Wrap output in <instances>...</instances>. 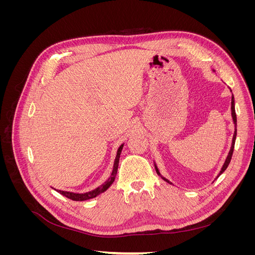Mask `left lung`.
<instances>
[{"instance_id":"1","label":"left lung","mask_w":255,"mask_h":255,"mask_svg":"<svg viewBox=\"0 0 255 255\" xmlns=\"http://www.w3.org/2000/svg\"><path fill=\"white\" fill-rule=\"evenodd\" d=\"M230 91L232 92V90H231V89H230ZM231 116H232V120H233V123H234V134H233V138H232V143H231V148H230V151H229L228 155H227V157H226L225 163H223V165H222V167H221V169H220L219 173L217 174V176H216V179H218L219 175H221L223 172H225V170L228 168V166H229V164H230V161H231V158H232V155H233V151H234V144H235L236 134H237V129H236L237 120H236V114H235V101H234V96H233V94H232V99H231ZM154 167H155L156 173L161 177V179H163L165 182L173 185V183H171L168 179H166L165 176H163V175L160 174V172H159V170H158V168H157V165H156V163H155V160H154ZM216 179H215V180H216Z\"/></svg>"}]
</instances>
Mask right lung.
I'll return each mask as SVG.
<instances>
[{
	"label": "right lung",
	"instance_id": "add662e5",
	"mask_svg": "<svg viewBox=\"0 0 255 255\" xmlns=\"http://www.w3.org/2000/svg\"><path fill=\"white\" fill-rule=\"evenodd\" d=\"M123 145H125V143H122L118 150H117V155H116V158H115V161H114V166H113V171H112V174L111 176L107 179L102 185H100L99 187L92 189L90 191H87V192H83V194H79V192H72V191H65V190H56L57 192H59L60 195H63L69 199L73 200V201H85V200H89V199H92V198H96L97 196L103 194L104 191H106L107 189H109L111 187V185L114 183L115 179H116V174H117V171H118V165H119V159H120V154L122 152V149H123Z\"/></svg>",
	"mask_w": 255,
	"mask_h": 255
}]
</instances>
